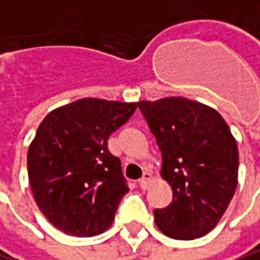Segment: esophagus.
<instances>
[{
	"label": "esophagus",
	"instance_id": "esophagus-1",
	"mask_svg": "<svg viewBox=\"0 0 260 260\" xmlns=\"http://www.w3.org/2000/svg\"><path fill=\"white\" fill-rule=\"evenodd\" d=\"M151 180H152V175H151L149 172H145V174H143V177L139 180V186H140L142 189H148V186H149Z\"/></svg>",
	"mask_w": 260,
	"mask_h": 260
}]
</instances>
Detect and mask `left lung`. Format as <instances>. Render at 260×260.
Masks as SVG:
<instances>
[{
	"instance_id": "left-lung-1",
	"label": "left lung",
	"mask_w": 260,
	"mask_h": 260,
	"mask_svg": "<svg viewBox=\"0 0 260 260\" xmlns=\"http://www.w3.org/2000/svg\"><path fill=\"white\" fill-rule=\"evenodd\" d=\"M161 151L172 203L155 209L158 229L174 239L201 238L222 218L236 186L239 154L225 120L184 97L139 102Z\"/></svg>"
}]
</instances>
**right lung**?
Segmentation results:
<instances>
[{"label": "right lung", "mask_w": 260, "mask_h": 260, "mask_svg": "<svg viewBox=\"0 0 260 260\" xmlns=\"http://www.w3.org/2000/svg\"><path fill=\"white\" fill-rule=\"evenodd\" d=\"M137 103L80 99L51 111L28 148L27 169L36 204L60 232L79 238L103 233L129 186L108 139Z\"/></svg>", "instance_id": "obj_1"}]
</instances>
